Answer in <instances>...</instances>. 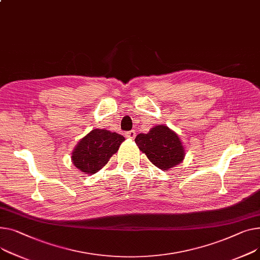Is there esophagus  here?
<instances>
[{
	"label": "esophagus",
	"mask_w": 260,
	"mask_h": 260,
	"mask_svg": "<svg viewBox=\"0 0 260 260\" xmlns=\"http://www.w3.org/2000/svg\"><path fill=\"white\" fill-rule=\"evenodd\" d=\"M125 138H127V139H131V140H134L135 138H136V132L135 131L126 132L125 133Z\"/></svg>",
	"instance_id": "1"
}]
</instances>
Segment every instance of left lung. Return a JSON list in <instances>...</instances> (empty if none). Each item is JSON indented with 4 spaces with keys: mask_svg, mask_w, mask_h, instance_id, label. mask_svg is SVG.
Wrapping results in <instances>:
<instances>
[{
    "mask_svg": "<svg viewBox=\"0 0 260 260\" xmlns=\"http://www.w3.org/2000/svg\"><path fill=\"white\" fill-rule=\"evenodd\" d=\"M139 149L161 170H169L185 158V147L177 133L165 124H158L147 134H139L135 139Z\"/></svg>",
    "mask_w": 260,
    "mask_h": 260,
    "instance_id": "8db88e82",
    "label": "left lung"
}]
</instances>
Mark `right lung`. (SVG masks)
Listing matches in <instances>:
<instances>
[{"label":"right lung","instance_id":"1","mask_svg":"<svg viewBox=\"0 0 260 260\" xmlns=\"http://www.w3.org/2000/svg\"><path fill=\"white\" fill-rule=\"evenodd\" d=\"M124 140L123 136L108 129H92L75 146L71 155L72 162L85 175H94L106 166Z\"/></svg>","mask_w":260,"mask_h":260}]
</instances>
